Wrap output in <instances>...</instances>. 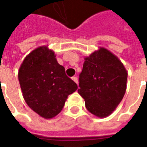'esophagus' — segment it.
Instances as JSON below:
<instances>
[{
    "mask_svg": "<svg viewBox=\"0 0 147 147\" xmlns=\"http://www.w3.org/2000/svg\"><path fill=\"white\" fill-rule=\"evenodd\" d=\"M71 80H73L74 82L76 83H78V78H77L76 76H73L72 78H71Z\"/></svg>",
    "mask_w": 147,
    "mask_h": 147,
    "instance_id": "34e87169",
    "label": "esophagus"
}]
</instances>
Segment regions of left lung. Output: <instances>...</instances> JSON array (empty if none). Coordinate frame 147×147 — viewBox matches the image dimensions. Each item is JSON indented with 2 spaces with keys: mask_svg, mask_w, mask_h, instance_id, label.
I'll use <instances>...</instances> for the list:
<instances>
[{
  "mask_svg": "<svg viewBox=\"0 0 147 147\" xmlns=\"http://www.w3.org/2000/svg\"><path fill=\"white\" fill-rule=\"evenodd\" d=\"M84 60L78 93L90 113L100 118L108 117L126 92L127 71L117 56L103 47Z\"/></svg>",
  "mask_w": 147,
  "mask_h": 147,
  "instance_id": "1",
  "label": "left lung"
}]
</instances>
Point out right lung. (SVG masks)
Masks as SVG:
<instances>
[{
    "mask_svg": "<svg viewBox=\"0 0 147 147\" xmlns=\"http://www.w3.org/2000/svg\"><path fill=\"white\" fill-rule=\"evenodd\" d=\"M18 78L27 105L45 119L60 113L67 96L78 89L47 45L27 55L20 67Z\"/></svg>",
    "mask_w": 147,
    "mask_h": 147,
    "instance_id": "add662e5",
    "label": "right lung"
}]
</instances>
